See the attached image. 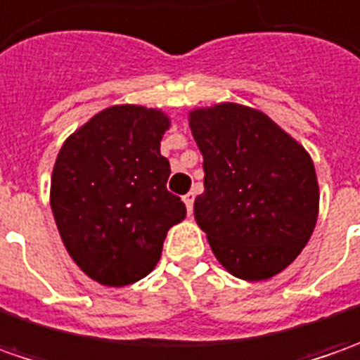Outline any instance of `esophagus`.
Masks as SVG:
<instances>
[{
  "instance_id": "1",
  "label": "esophagus",
  "mask_w": 360,
  "mask_h": 360,
  "mask_svg": "<svg viewBox=\"0 0 360 360\" xmlns=\"http://www.w3.org/2000/svg\"><path fill=\"white\" fill-rule=\"evenodd\" d=\"M184 200V204H186V210L188 214H192V208H194V192H188L186 196L182 198Z\"/></svg>"
}]
</instances>
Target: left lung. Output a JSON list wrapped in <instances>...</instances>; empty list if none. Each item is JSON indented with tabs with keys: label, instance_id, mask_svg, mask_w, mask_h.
<instances>
[{
	"label": "left lung",
	"instance_id": "1",
	"mask_svg": "<svg viewBox=\"0 0 360 360\" xmlns=\"http://www.w3.org/2000/svg\"><path fill=\"white\" fill-rule=\"evenodd\" d=\"M190 130L204 158L196 224L232 276L260 283L295 262L319 218L311 154L250 105L194 108Z\"/></svg>",
	"mask_w": 360,
	"mask_h": 360
}]
</instances>
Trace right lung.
Instances as JSON below:
<instances>
[{"label":"right lung","instance_id":"add662e5","mask_svg":"<svg viewBox=\"0 0 360 360\" xmlns=\"http://www.w3.org/2000/svg\"><path fill=\"white\" fill-rule=\"evenodd\" d=\"M160 108L110 105L65 138L53 164L49 204L63 246L91 281L128 286L156 269L162 244L186 206L166 190L170 162Z\"/></svg>","mask_w":360,"mask_h":360}]
</instances>
